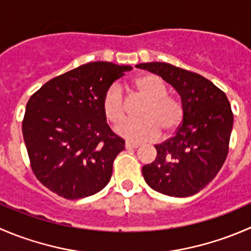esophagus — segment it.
Instances as JSON below:
<instances>
[{"label":"esophagus","mask_w":251,"mask_h":251,"mask_svg":"<svg viewBox=\"0 0 251 251\" xmlns=\"http://www.w3.org/2000/svg\"><path fill=\"white\" fill-rule=\"evenodd\" d=\"M125 147L126 148H137L138 147V143L130 142V141H127V142L125 143Z\"/></svg>","instance_id":"1"}]
</instances>
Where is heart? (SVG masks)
<instances>
[{"label": "heart", "mask_w": 251, "mask_h": 251, "mask_svg": "<svg viewBox=\"0 0 251 251\" xmlns=\"http://www.w3.org/2000/svg\"><path fill=\"white\" fill-rule=\"evenodd\" d=\"M132 98L143 99L138 110L141 120L126 121L118 126L119 135L131 141H151L159 136L170 135L177 130L184 119V106L175 97L168 94V87L155 75H143L135 79ZM103 111L113 124H120L127 116L128 103L123 88L114 83L103 97Z\"/></svg>", "instance_id": "heart-1"}]
</instances>
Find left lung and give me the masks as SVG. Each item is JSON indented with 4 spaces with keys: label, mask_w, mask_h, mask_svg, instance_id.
I'll use <instances>...</instances> for the list:
<instances>
[{
    "label": "left lung",
    "mask_w": 251,
    "mask_h": 251,
    "mask_svg": "<svg viewBox=\"0 0 251 251\" xmlns=\"http://www.w3.org/2000/svg\"><path fill=\"white\" fill-rule=\"evenodd\" d=\"M137 67L172 84L184 106L181 125L174 137L154 146L157 157L143 165V177L164 195H195L212 181L227 158L233 127L227 96L205 77L170 64L148 62Z\"/></svg>",
    "instance_id": "left-lung-1"
}]
</instances>
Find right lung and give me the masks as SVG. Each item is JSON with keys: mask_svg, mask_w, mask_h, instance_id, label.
I'll list each match as a JSON object with an SVG mask.
<instances>
[{"mask_svg": "<svg viewBox=\"0 0 251 251\" xmlns=\"http://www.w3.org/2000/svg\"><path fill=\"white\" fill-rule=\"evenodd\" d=\"M131 66L89 62L46 82L26 103L22 130L36 179L67 200L108 184L125 141L103 111L106 89Z\"/></svg>", "mask_w": 251, "mask_h": 251, "instance_id": "obj_1", "label": "right lung"}]
</instances>
